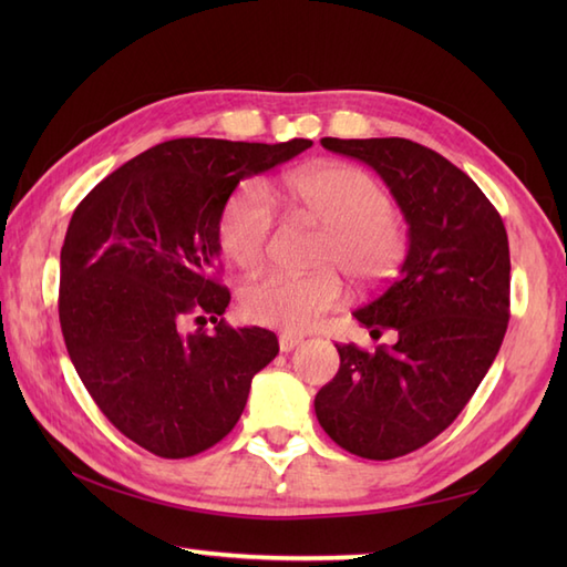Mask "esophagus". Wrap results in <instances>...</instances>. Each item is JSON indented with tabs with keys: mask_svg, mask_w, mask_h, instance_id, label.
Masks as SVG:
<instances>
[{
	"mask_svg": "<svg viewBox=\"0 0 567 567\" xmlns=\"http://www.w3.org/2000/svg\"><path fill=\"white\" fill-rule=\"evenodd\" d=\"M305 339L302 336H297V333H280V351L282 353H290V351H295V348L302 343Z\"/></svg>",
	"mask_w": 567,
	"mask_h": 567,
	"instance_id": "esophagus-1",
	"label": "esophagus"
}]
</instances>
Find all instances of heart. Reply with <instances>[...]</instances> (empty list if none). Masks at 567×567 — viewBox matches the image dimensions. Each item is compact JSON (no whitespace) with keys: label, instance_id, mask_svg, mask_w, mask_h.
<instances>
[{"label":"heart","instance_id":"1","mask_svg":"<svg viewBox=\"0 0 567 567\" xmlns=\"http://www.w3.org/2000/svg\"><path fill=\"white\" fill-rule=\"evenodd\" d=\"M285 192L309 219L327 226L319 262L339 265L360 282H380L394 272L404 252V231L390 212L388 192L363 167L327 163L285 177ZM275 204L260 183L238 187L219 216V244L240 268H258L268 256ZM346 297L341 275L327 268L315 275L272 272L258 277L240 292L244 315L299 333L315 329L323 315Z\"/></svg>","mask_w":567,"mask_h":567}]
</instances>
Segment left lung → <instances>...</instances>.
Returning a JSON list of instances; mask_svg holds the SVG:
<instances>
[{"label": "left lung", "mask_w": 567, "mask_h": 567, "mask_svg": "<svg viewBox=\"0 0 567 567\" xmlns=\"http://www.w3.org/2000/svg\"><path fill=\"white\" fill-rule=\"evenodd\" d=\"M390 187L409 226L400 275L353 311L375 339L336 346L341 368L319 390L321 429L348 453L390 461L439 436L483 382L509 321V240L502 216L443 155L406 138H321Z\"/></svg>", "instance_id": "obj_1"}]
</instances>
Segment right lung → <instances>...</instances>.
<instances>
[{
  "label": "right lung",
  "instance_id": "obj_1",
  "mask_svg": "<svg viewBox=\"0 0 567 567\" xmlns=\"http://www.w3.org/2000/svg\"><path fill=\"white\" fill-rule=\"evenodd\" d=\"M309 138H175L118 167L80 202L60 250V329L102 414L161 457L219 443L250 380L280 351L272 331L221 319L212 277L219 216L240 179L292 161ZM212 320L195 332L186 321Z\"/></svg>",
  "mask_w": 567,
  "mask_h": 567
}]
</instances>
